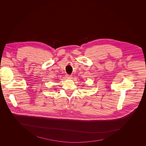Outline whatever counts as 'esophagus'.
I'll list each match as a JSON object with an SVG mask.
<instances>
[{
  "label": "esophagus",
  "mask_w": 146,
  "mask_h": 146,
  "mask_svg": "<svg viewBox=\"0 0 146 146\" xmlns=\"http://www.w3.org/2000/svg\"><path fill=\"white\" fill-rule=\"evenodd\" d=\"M66 77L67 78H68V79H71V78H72V75H71L66 74Z\"/></svg>",
  "instance_id": "esophagus-1"
}]
</instances>
